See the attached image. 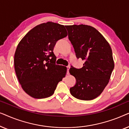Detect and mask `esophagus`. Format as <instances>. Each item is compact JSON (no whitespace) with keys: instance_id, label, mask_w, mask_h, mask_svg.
<instances>
[{"instance_id":"obj_1","label":"esophagus","mask_w":129,"mask_h":129,"mask_svg":"<svg viewBox=\"0 0 129 129\" xmlns=\"http://www.w3.org/2000/svg\"><path fill=\"white\" fill-rule=\"evenodd\" d=\"M67 74H69V69H70V66H67Z\"/></svg>"}]
</instances>
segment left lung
I'll return each instance as SVG.
<instances>
[{
	"label": "left lung",
	"mask_w": 129,
	"mask_h": 129,
	"mask_svg": "<svg viewBox=\"0 0 129 129\" xmlns=\"http://www.w3.org/2000/svg\"><path fill=\"white\" fill-rule=\"evenodd\" d=\"M66 28L76 57L85 60L82 68L71 66L69 69L76 80L70 93L78 99L93 100L105 89L114 69L112 49L101 33L90 26L74 24Z\"/></svg>",
	"instance_id": "obj_1"
}]
</instances>
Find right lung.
<instances>
[{
  "label": "right lung",
  "instance_id": "right-lung-1",
  "mask_svg": "<svg viewBox=\"0 0 129 129\" xmlns=\"http://www.w3.org/2000/svg\"><path fill=\"white\" fill-rule=\"evenodd\" d=\"M68 36L64 26L48 22L30 30L17 45L14 57L17 77L23 90L35 99L54 93L66 73V67L56 64L53 49Z\"/></svg>",
  "mask_w": 129,
  "mask_h": 129
}]
</instances>
